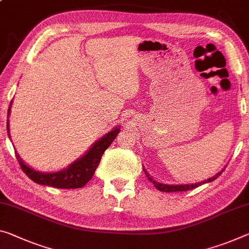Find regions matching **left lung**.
<instances>
[{"label": "left lung", "instance_id": "1", "mask_svg": "<svg viewBox=\"0 0 249 249\" xmlns=\"http://www.w3.org/2000/svg\"><path fill=\"white\" fill-rule=\"evenodd\" d=\"M145 172V171H144ZM223 172V171H222ZM222 172L218 173V174H216L214 177H211V178H208L206 180L204 181H200V183H197V184H189V185H166V184H161V183H159V181L154 180L151 176L148 175V173L145 172L146 176H147V178L152 181V183L154 184V186H155V188L159 189L160 192H185V191H189V189H193V188H196L200 186L202 184H205V183H211V181L215 180L217 177H218L220 174H222Z\"/></svg>", "mask_w": 249, "mask_h": 249}]
</instances>
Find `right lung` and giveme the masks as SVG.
Instances as JSON below:
<instances>
[{"mask_svg": "<svg viewBox=\"0 0 249 249\" xmlns=\"http://www.w3.org/2000/svg\"><path fill=\"white\" fill-rule=\"evenodd\" d=\"M11 105L12 101L9 106V110H7V115L10 114ZM6 126L7 132H9V122H7ZM118 132H120V128H114L112 132L106 134L104 137H102L100 141H97L90 147L89 151L84 156L81 157L80 160L74 161L68 168L56 173H49V174H46V173L36 172L34 169L30 168L29 166H26L19 160L18 155H17V159L22 171L25 173L26 176H29V178L35 181V183L56 188H81L92 179L94 173H95L98 164H100L102 155L106 151V148L109 147L112 142L115 140Z\"/></svg>", "mask_w": 249, "mask_h": 249, "instance_id": "right-lung-1", "label": "right lung"}]
</instances>
